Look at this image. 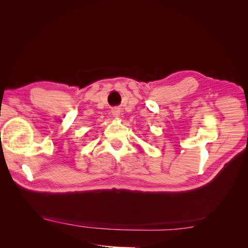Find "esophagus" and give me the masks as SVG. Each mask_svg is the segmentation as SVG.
<instances>
[{"mask_svg": "<svg viewBox=\"0 0 248 248\" xmlns=\"http://www.w3.org/2000/svg\"><path fill=\"white\" fill-rule=\"evenodd\" d=\"M111 114H112V116H114V117H119L120 110L118 108H114V109L111 110Z\"/></svg>", "mask_w": 248, "mask_h": 248, "instance_id": "1", "label": "esophagus"}]
</instances>
